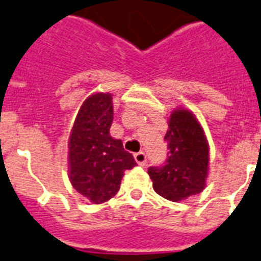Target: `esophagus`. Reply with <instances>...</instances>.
Returning <instances> with one entry per match:
<instances>
[{"label": "esophagus", "mask_w": 261, "mask_h": 261, "mask_svg": "<svg viewBox=\"0 0 261 261\" xmlns=\"http://www.w3.org/2000/svg\"><path fill=\"white\" fill-rule=\"evenodd\" d=\"M135 160H136V163L139 164V166L143 167L147 163V156H145L144 152H137V153H135Z\"/></svg>", "instance_id": "esophagus-1"}]
</instances>
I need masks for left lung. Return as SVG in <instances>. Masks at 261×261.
<instances>
[{
    "mask_svg": "<svg viewBox=\"0 0 261 261\" xmlns=\"http://www.w3.org/2000/svg\"><path fill=\"white\" fill-rule=\"evenodd\" d=\"M164 140L168 144L166 164L148 168L153 190L172 202L201 193L209 174V144L193 112L175 109Z\"/></svg>",
    "mask_w": 261,
    "mask_h": 261,
    "instance_id": "8db88e82",
    "label": "left lung"
}]
</instances>
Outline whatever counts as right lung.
<instances>
[{
    "instance_id": "1",
    "label": "right lung",
    "mask_w": 261,
    "mask_h": 261,
    "mask_svg": "<svg viewBox=\"0 0 261 261\" xmlns=\"http://www.w3.org/2000/svg\"><path fill=\"white\" fill-rule=\"evenodd\" d=\"M95 93L83 101L68 139V178L79 194L98 205L120 190L126 170L136 166L122 141L110 136L113 101Z\"/></svg>"
}]
</instances>
